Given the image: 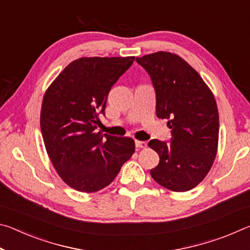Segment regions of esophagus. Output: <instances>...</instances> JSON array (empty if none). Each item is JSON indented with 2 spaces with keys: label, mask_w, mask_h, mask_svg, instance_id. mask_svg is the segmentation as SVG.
I'll return each instance as SVG.
<instances>
[{
  "label": "esophagus",
  "mask_w": 250,
  "mask_h": 250,
  "mask_svg": "<svg viewBox=\"0 0 250 250\" xmlns=\"http://www.w3.org/2000/svg\"><path fill=\"white\" fill-rule=\"evenodd\" d=\"M146 146H147V142L146 141L135 140V146L139 147V149H143V147H146Z\"/></svg>",
  "instance_id": "obj_1"
}]
</instances>
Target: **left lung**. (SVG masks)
<instances>
[{
	"label": "left lung",
	"instance_id": "1",
	"mask_svg": "<svg viewBox=\"0 0 250 250\" xmlns=\"http://www.w3.org/2000/svg\"><path fill=\"white\" fill-rule=\"evenodd\" d=\"M135 61L153 84L156 116L167 119L172 129L170 142H149L160 156L151 176L171 191H189L204 180L216 156V101L197 71L177 55L158 52Z\"/></svg>",
	"mask_w": 250,
	"mask_h": 250
}]
</instances>
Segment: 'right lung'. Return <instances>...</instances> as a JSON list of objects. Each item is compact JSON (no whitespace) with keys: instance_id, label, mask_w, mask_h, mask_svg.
<instances>
[{"instance_id":"obj_1","label":"right lung","mask_w":250,"mask_h":250,"mask_svg":"<svg viewBox=\"0 0 250 250\" xmlns=\"http://www.w3.org/2000/svg\"><path fill=\"white\" fill-rule=\"evenodd\" d=\"M134 57H83L71 62L45 92L41 130L58 175L76 191L94 193L115 180L134 153L131 138L97 132L111 87Z\"/></svg>"}]
</instances>
